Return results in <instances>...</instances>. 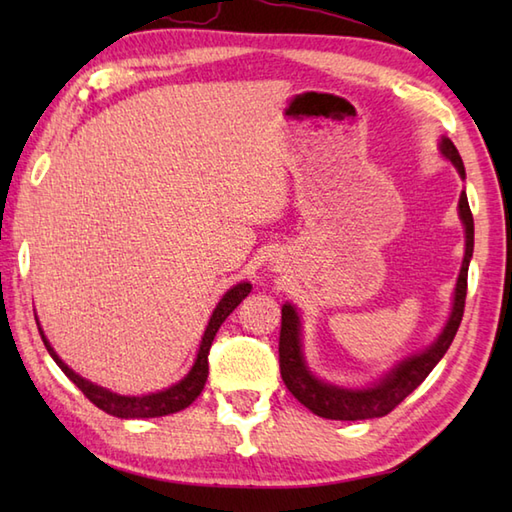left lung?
Wrapping results in <instances>:
<instances>
[{
    "mask_svg": "<svg viewBox=\"0 0 512 512\" xmlns=\"http://www.w3.org/2000/svg\"><path fill=\"white\" fill-rule=\"evenodd\" d=\"M440 154L447 158L451 165L458 169L460 178L466 180L464 162L458 149L447 136L440 138ZM458 213L464 226V259L455 284L451 314L444 323L438 339L422 352L407 356L389 369L387 374L380 376L376 383L367 387H343L328 383L312 372L303 354L301 341V317L292 303L281 306V332H279V369L281 378L288 391L295 396L303 407L312 413L328 420H367V418H383L391 409H396L413 389H416L424 378L431 374V369L440 363V358L447 354L449 345L455 339L464 314L466 301V277H469V264L473 257V215L466 200V191L460 193Z\"/></svg>",
    "mask_w": 512,
    "mask_h": 512,
    "instance_id": "obj_1",
    "label": "left lung"
}]
</instances>
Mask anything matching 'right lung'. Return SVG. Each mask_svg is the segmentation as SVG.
Listing matches in <instances>:
<instances>
[{
	"label": "right lung",
	"instance_id": "1",
	"mask_svg": "<svg viewBox=\"0 0 512 512\" xmlns=\"http://www.w3.org/2000/svg\"><path fill=\"white\" fill-rule=\"evenodd\" d=\"M250 288L253 286H250L248 281H239L237 286L224 292V297L217 301L209 323H206V330L202 334V341L198 347V356H195V361H193L189 372L184 374V378H180L176 385L154 391V394H145V396L116 394V391L105 389L101 385L92 383V380L79 376L72 367H68L61 361L59 354L54 352V347L46 339V334H43L41 325L39 323L37 325H39V334L43 339V345H46V350L52 356V361L61 367V372L68 376L72 383L83 391L85 398L94 402L96 407L103 409L105 413H110V416L127 418V420L129 418H160V416H169V413L187 409L191 402L200 396L206 378H209V350H211L215 334H217V330H220V325L226 321L228 314H231L239 306V303H242V299L248 297Z\"/></svg>",
	"mask_w": 512,
	"mask_h": 512
}]
</instances>
